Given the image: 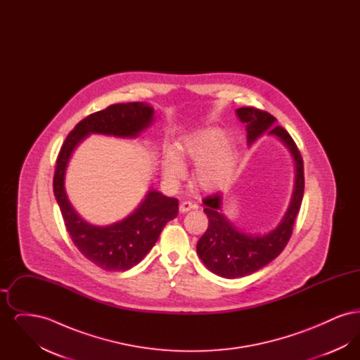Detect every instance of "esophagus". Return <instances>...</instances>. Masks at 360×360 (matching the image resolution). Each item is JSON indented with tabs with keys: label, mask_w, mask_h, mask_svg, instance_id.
<instances>
[{
	"label": "esophagus",
	"mask_w": 360,
	"mask_h": 360,
	"mask_svg": "<svg viewBox=\"0 0 360 360\" xmlns=\"http://www.w3.org/2000/svg\"><path fill=\"white\" fill-rule=\"evenodd\" d=\"M191 209H197V205H194V204H191V202H188V201H185V202H182V204L179 205V212H181V213H188Z\"/></svg>",
	"instance_id": "esophagus-1"
}]
</instances>
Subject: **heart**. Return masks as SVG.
I'll return each mask as SVG.
<instances>
[{"mask_svg":"<svg viewBox=\"0 0 360 360\" xmlns=\"http://www.w3.org/2000/svg\"><path fill=\"white\" fill-rule=\"evenodd\" d=\"M184 158L197 162L194 181L204 190L224 188L238 167V150L225 131L209 127L184 137L178 146L169 144L162 154V170L169 182H176L186 172Z\"/></svg>","mask_w":360,"mask_h":360,"instance_id":"b5f03b06","label":"heart"}]
</instances>
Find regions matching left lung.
Wrapping results in <instances>:
<instances>
[{
    "label": "left lung",
    "mask_w": 360,
    "mask_h": 360,
    "mask_svg": "<svg viewBox=\"0 0 360 360\" xmlns=\"http://www.w3.org/2000/svg\"><path fill=\"white\" fill-rule=\"evenodd\" d=\"M236 115L247 127V141L254 144L263 134L274 136L289 150L294 166V188L290 202L278 225L264 233H250L239 229L223 213V194L216 193L204 200L209 225L197 243V254L206 269L223 278H240L267 266L286 247L292 224L304 197V162L294 140L267 112L255 108H239Z\"/></svg>",
    "instance_id": "left-lung-1"
}]
</instances>
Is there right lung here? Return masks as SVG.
Instances as JSON below:
<instances>
[{
    "instance_id": "add662e5",
    "label": "right lung",
    "mask_w": 360,
    "mask_h": 360,
    "mask_svg": "<svg viewBox=\"0 0 360 360\" xmlns=\"http://www.w3.org/2000/svg\"><path fill=\"white\" fill-rule=\"evenodd\" d=\"M154 108L147 103H115L79 121L66 137L53 175V194L70 238L84 257L106 271H125L143 260L165 225L178 214V200L150 188L135 210L109 225L87 223L71 205L65 176L70 158L86 137L136 139L154 122Z\"/></svg>"
}]
</instances>
